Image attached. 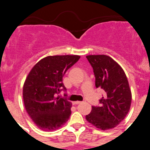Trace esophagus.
<instances>
[{
  "label": "esophagus",
  "mask_w": 150,
  "mask_h": 150,
  "mask_svg": "<svg viewBox=\"0 0 150 150\" xmlns=\"http://www.w3.org/2000/svg\"><path fill=\"white\" fill-rule=\"evenodd\" d=\"M82 102H80V101H75V102H72V104L73 105H78V104H80V103H81Z\"/></svg>",
  "instance_id": "esophagus-1"
}]
</instances>
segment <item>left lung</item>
Wrapping results in <instances>:
<instances>
[{"instance_id":"1","label":"left lung","mask_w":150,"mask_h":150,"mask_svg":"<svg viewBox=\"0 0 150 150\" xmlns=\"http://www.w3.org/2000/svg\"><path fill=\"white\" fill-rule=\"evenodd\" d=\"M95 76V86L104 90L100 106H92L87 121L97 128L105 130L115 127L127 116L132 95L122 68L105 55L86 56Z\"/></svg>"}]
</instances>
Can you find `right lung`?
<instances>
[{
  "mask_svg": "<svg viewBox=\"0 0 150 150\" xmlns=\"http://www.w3.org/2000/svg\"><path fill=\"white\" fill-rule=\"evenodd\" d=\"M80 58L75 55L47 56L35 64L26 78L23 92L25 108L41 130H56L69 120L72 103L58 94L66 91L63 76Z\"/></svg>",
  "mask_w": 150,
  "mask_h": 150,
  "instance_id": "1",
  "label": "right lung"
}]
</instances>
